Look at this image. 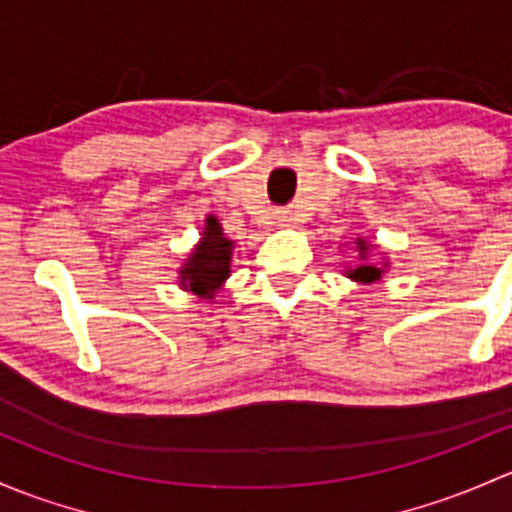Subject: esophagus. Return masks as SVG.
<instances>
[{"mask_svg":"<svg viewBox=\"0 0 512 512\" xmlns=\"http://www.w3.org/2000/svg\"><path fill=\"white\" fill-rule=\"evenodd\" d=\"M276 219L281 221V224H288V221H293L291 212H278V214H276Z\"/></svg>","mask_w":512,"mask_h":512,"instance_id":"esophagus-1","label":"esophagus"}]
</instances>
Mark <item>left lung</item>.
<instances>
[{
	"instance_id": "8db88e82",
	"label": "left lung",
	"mask_w": 512,
	"mask_h": 512,
	"mask_svg": "<svg viewBox=\"0 0 512 512\" xmlns=\"http://www.w3.org/2000/svg\"><path fill=\"white\" fill-rule=\"evenodd\" d=\"M357 246H360V266L357 268H352L350 273H347V276L352 278V281H360V283H372V281H379V278H382V268H377L374 266V263H370L367 261V244L365 241H357Z\"/></svg>"
}]
</instances>
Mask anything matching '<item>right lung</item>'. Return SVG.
<instances>
[{
    "instance_id": "obj_1",
    "label": "right lung",
    "mask_w": 512,
    "mask_h": 512,
    "mask_svg": "<svg viewBox=\"0 0 512 512\" xmlns=\"http://www.w3.org/2000/svg\"><path fill=\"white\" fill-rule=\"evenodd\" d=\"M229 263L231 241L224 239L219 221L209 217L197 251L182 266V286L204 298H212L214 291L229 278Z\"/></svg>"
}]
</instances>
